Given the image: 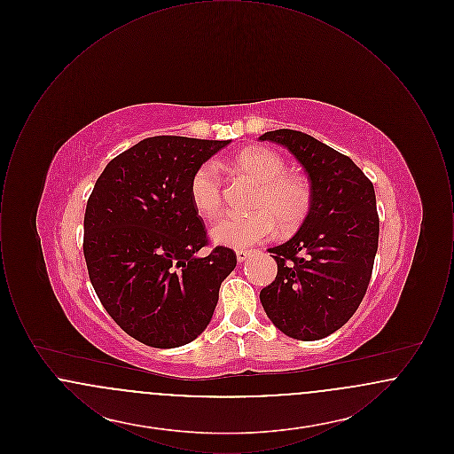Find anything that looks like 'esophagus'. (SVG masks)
Listing matches in <instances>:
<instances>
[{"label":"esophagus","instance_id":"34e87169","mask_svg":"<svg viewBox=\"0 0 454 454\" xmlns=\"http://www.w3.org/2000/svg\"><path fill=\"white\" fill-rule=\"evenodd\" d=\"M250 250H238L237 252V260L238 262H245V260L248 259L250 257Z\"/></svg>","mask_w":454,"mask_h":454}]
</instances>
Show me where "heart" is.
<instances>
[{
  "mask_svg": "<svg viewBox=\"0 0 454 454\" xmlns=\"http://www.w3.org/2000/svg\"><path fill=\"white\" fill-rule=\"evenodd\" d=\"M238 176L257 184L250 215H228L219 219L211 235L219 245L243 248L282 233H294L306 223L313 207V187L302 173L286 170L281 154L265 146H247L226 161ZM189 197L195 211L215 217L223 209V182L211 167H199L189 182Z\"/></svg>",
  "mask_w": 454,
  "mask_h": 454,
  "instance_id": "1",
  "label": "heart"
}]
</instances>
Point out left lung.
<instances>
[{
  "label": "left lung",
  "instance_id": "1",
  "mask_svg": "<svg viewBox=\"0 0 454 454\" xmlns=\"http://www.w3.org/2000/svg\"><path fill=\"white\" fill-rule=\"evenodd\" d=\"M260 141L286 146L313 187L300 231L269 248L278 276L260 302L287 337L320 340L346 325L366 294L380 235L374 187L348 156L301 130H269Z\"/></svg>",
  "mask_w": 454,
  "mask_h": 454
}]
</instances>
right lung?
Listing matches in <instances>:
<instances>
[{
  "label": "right lung",
  "mask_w": 454,
  "mask_h": 454,
  "mask_svg": "<svg viewBox=\"0 0 454 454\" xmlns=\"http://www.w3.org/2000/svg\"><path fill=\"white\" fill-rule=\"evenodd\" d=\"M230 141L154 136L115 156L85 211L83 254L91 286L112 320L158 348L192 342L209 325L221 282L237 267L189 197L192 173Z\"/></svg>",
  "instance_id": "add662e5"
}]
</instances>
